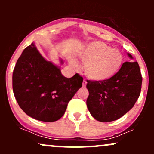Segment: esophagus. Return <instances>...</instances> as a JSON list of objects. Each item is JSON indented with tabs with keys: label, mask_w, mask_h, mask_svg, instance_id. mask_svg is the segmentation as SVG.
Listing matches in <instances>:
<instances>
[{
	"label": "esophagus",
	"mask_w": 154,
	"mask_h": 154,
	"mask_svg": "<svg viewBox=\"0 0 154 154\" xmlns=\"http://www.w3.org/2000/svg\"><path fill=\"white\" fill-rule=\"evenodd\" d=\"M86 85H87V82H86L85 79H84V80H83V82H82V86H83V87H85Z\"/></svg>",
	"instance_id": "obj_1"
}]
</instances>
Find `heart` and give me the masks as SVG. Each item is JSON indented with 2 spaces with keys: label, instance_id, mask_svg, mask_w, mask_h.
Returning a JSON list of instances; mask_svg holds the SVG:
<instances>
[{
  "label": "heart",
  "instance_id": "b5f03b06",
  "mask_svg": "<svg viewBox=\"0 0 154 154\" xmlns=\"http://www.w3.org/2000/svg\"><path fill=\"white\" fill-rule=\"evenodd\" d=\"M84 63V72L88 78L95 81H103L113 77L119 71L122 64L123 56L119 50L102 42L90 43L79 54ZM70 65L77 68L75 60L70 61Z\"/></svg>",
  "mask_w": 154,
  "mask_h": 154
}]
</instances>
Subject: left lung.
<instances>
[{
    "label": "left lung",
    "instance_id": "obj_1",
    "mask_svg": "<svg viewBox=\"0 0 154 154\" xmlns=\"http://www.w3.org/2000/svg\"><path fill=\"white\" fill-rule=\"evenodd\" d=\"M87 82L88 110L96 120L107 122L119 119L134 106L140 93L142 75L137 61H126L109 79Z\"/></svg>",
    "mask_w": 154,
    "mask_h": 154
}]
</instances>
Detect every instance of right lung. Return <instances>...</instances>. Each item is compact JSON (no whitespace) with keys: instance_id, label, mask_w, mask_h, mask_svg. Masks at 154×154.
I'll list each match as a JSON object with an SVG mask.
<instances>
[{"instance_id":"obj_1","label":"right lung","mask_w":154,"mask_h":154,"mask_svg":"<svg viewBox=\"0 0 154 154\" xmlns=\"http://www.w3.org/2000/svg\"><path fill=\"white\" fill-rule=\"evenodd\" d=\"M83 78L61 75L59 67L45 60L32 43L23 51L12 77L15 98L28 116L39 121H57L82 87Z\"/></svg>"}]
</instances>
